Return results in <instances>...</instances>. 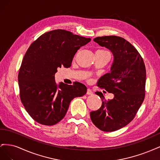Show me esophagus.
Here are the masks:
<instances>
[{"mask_svg":"<svg viewBox=\"0 0 160 160\" xmlns=\"http://www.w3.org/2000/svg\"><path fill=\"white\" fill-rule=\"evenodd\" d=\"M87 94H88V95H92V94H93V91H92L90 89H88V90H87Z\"/></svg>","mask_w":160,"mask_h":160,"instance_id":"34e87169","label":"esophagus"}]
</instances>
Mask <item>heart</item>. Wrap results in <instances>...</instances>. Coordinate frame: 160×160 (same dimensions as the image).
<instances>
[{
	"label": "heart",
	"instance_id": "b5f03b06",
	"mask_svg": "<svg viewBox=\"0 0 160 160\" xmlns=\"http://www.w3.org/2000/svg\"><path fill=\"white\" fill-rule=\"evenodd\" d=\"M97 52H102V53H105V52H108L107 51H105V50H99V51H98Z\"/></svg>",
	"mask_w": 160,
	"mask_h": 160
}]
</instances>
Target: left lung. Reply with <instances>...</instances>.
<instances>
[{"label":"left lung","mask_w":160,"mask_h":160,"mask_svg":"<svg viewBox=\"0 0 160 160\" xmlns=\"http://www.w3.org/2000/svg\"><path fill=\"white\" fill-rule=\"evenodd\" d=\"M93 41L112 52L114 60L111 72L98 80L99 88L114 94L106 100L97 91L102 105L91 111L90 117L95 126L103 132H114L125 127L135 118L145 98L146 70L143 58L138 50L125 38L104 36Z\"/></svg>","instance_id":"1"}]
</instances>
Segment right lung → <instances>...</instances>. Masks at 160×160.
I'll return each instance as SVG.
<instances>
[{
    "label": "right lung",
    "instance_id": "obj_1",
    "mask_svg": "<svg viewBox=\"0 0 160 160\" xmlns=\"http://www.w3.org/2000/svg\"><path fill=\"white\" fill-rule=\"evenodd\" d=\"M90 41L57 29L44 33L28 47L18 71L19 93L24 108L37 123L53 125L59 122L71 100L86 93L87 88L79 82L57 86L55 74L58 68L70 67L77 50Z\"/></svg>",
    "mask_w": 160,
    "mask_h": 160
}]
</instances>
